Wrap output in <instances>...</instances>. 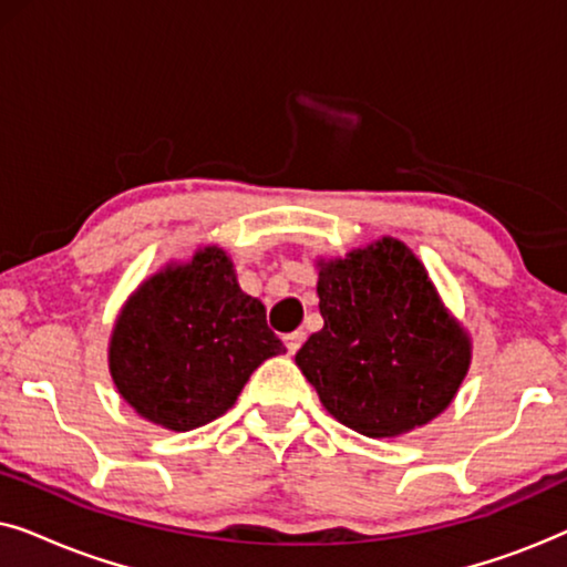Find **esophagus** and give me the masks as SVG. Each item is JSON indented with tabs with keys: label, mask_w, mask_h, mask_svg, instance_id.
I'll return each mask as SVG.
<instances>
[{
	"label": "esophagus",
	"mask_w": 567,
	"mask_h": 567,
	"mask_svg": "<svg viewBox=\"0 0 567 567\" xmlns=\"http://www.w3.org/2000/svg\"><path fill=\"white\" fill-rule=\"evenodd\" d=\"M301 343H305V332H301V330L284 336V346H286V351H289V355L297 353L299 348H301Z\"/></svg>",
	"instance_id": "1"
}]
</instances>
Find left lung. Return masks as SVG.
I'll return each mask as SVG.
<instances>
[{
	"mask_svg": "<svg viewBox=\"0 0 567 567\" xmlns=\"http://www.w3.org/2000/svg\"><path fill=\"white\" fill-rule=\"evenodd\" d=\"M317 268L324 328L301 346L297 367L324 410L369 439L400 436L444 413L472 346L423 262L382 237Z\"/></svg>",
	"mask_w": 567,
	"mask_h": 567,
	"instance_id": "1",
	"label": "left lung"
}]
</instances>
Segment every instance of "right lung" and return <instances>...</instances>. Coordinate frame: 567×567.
<instances>
[{"instance_id": "add662e5", "label": "right lung", "mask_w": 567, "mask_h": 567, "mask_svg": "<svg viewBox=\"0 0 567 567\" xmlns=\"http://www.w3.org/2000/svg\"><path fill=\"white\" fill-rule=\"evenodd\" d=\"M284 351L227 252L204 247L138 286L115 320L107 361L138 415L193 431L227 413L252 371Z\"/></svg>"}]
</instances>
